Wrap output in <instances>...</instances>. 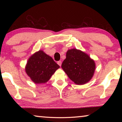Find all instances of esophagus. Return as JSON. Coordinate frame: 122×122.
<instances>
[{"label": "esophagus", "instance_id": "obj_1", "mask_svg": "<svg viewBox=\"0 0 122 122\" xmlns=\"http://www.w3.org/2000/svg\"><path fill=\"white\" fill-rule=\"evenodd\" d=\"M57 64L59 65L60 66H61V61H58V62H57Z\"/></svg>", "mask_w": 122, "mask_h": 122}]
</instances>
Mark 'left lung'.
<instances>
[{
    "label": "left lung",
    "instance_id": "8db88e82",
    "mask_svg": "<svg viewBox=\"0 0 122 122\" xmlns=\"http://www.w3.org/2000/svg\"><path fill=\"white\" fill-rule=\"evenodd\" d=\"M61 68L75 84L83 85L91 81L96 70V63L89 55L76 48L69 49Z\"/></svg>",
    "mask_w": 122,
    "mask_h": 122
}]
</instances>
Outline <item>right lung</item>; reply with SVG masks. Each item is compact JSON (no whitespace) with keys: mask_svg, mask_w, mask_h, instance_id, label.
Segmentation results:
<instances>
[{"mask_svg":"<svg viewBox=\"0 0 122 122\" xmlns=\"http://www.w3.org/2000/svg\"><path fill=\"white\" fill-rule=\"evenodd\" d=\"M60 66L42 50L30 56L25 67L26 74L35 84L46 83Z\"/></svg>","mask_w":122,"mask_h":122,"instance_id":"right-lung-1","label":"right lung"}]
</instances>
